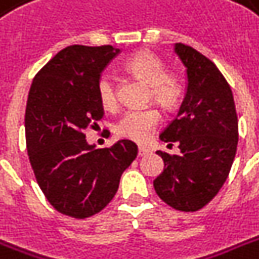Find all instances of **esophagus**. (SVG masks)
Returning a JSON list of instances; mask_svg holds the SVG:
<instances>
[{"instance_id":"esophagus-1","label":"esophagus","mask_w":259,"mask_h":259,"mask_svg":"<svg viewBox=\"0 0 259 259\" xmlns=\"http://www.w3.org/2000/svg\"><path fill=\"white\" fill-rule=\"evenodd\" d=\"M149 153H150V150L144 148V146H140V148H138V157H144V156H146V154H149Z\"/></svg>"}]
</instances>
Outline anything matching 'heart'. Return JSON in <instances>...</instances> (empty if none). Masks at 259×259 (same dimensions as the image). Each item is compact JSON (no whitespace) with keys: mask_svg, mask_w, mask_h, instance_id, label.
Listing matches in <instances>:
<instances>
[{"mask_svg":"<svg viewBox=\"0 0 259 259\" xmlns=\"http://www.w3.org/2000/svg\"><path fill=\"white\" fill-rule=\"evenodd\" d=\"M125 70L149 86V97L161 107L170 110L179 105L184 93L183 80L176 74L165 72V64L156 55L148 51L137 52L126 60ZM97 93L105 109H114L117 106L115 84L110 74L99 76ZM160 121V111L154 107L129 110L115 123V134L142 144L149 140Z\"/></svg>","mask_w":259,"mask_h":259,"instance_id":"obj_1","label":"heart"}]
</instances>
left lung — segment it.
<instances>
[{
	"label": "left lung",
	"instance_id": "obj_1",
	"mask_svg": "<svg viewBox=\"0 0 259 259\" xmlns=\"http://www.w3.org/2000/svg\"><path fill=\"white\" fill-rule=\"evenodd\" d=\"M175 52L187 68V93L177 117L160 140L179 144L180 154L158 150L164 170L153 181L162 201L193 212L217 196L237 153L238 117L231 87L204 55L181 42Z\"/></svg>",
	"mask_w": 259,
	"mask_h": 259
}]
</instances>
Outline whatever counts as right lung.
<instances>
[{
	"instance_id": "add662e5",
	"label": "right lung",
	"mask_w": 259,
	"mask_h": 259,
	"mask_svg": "<svg viewBox=\"0 0 259 259\" xmlns=\"http://www.w3.org/2000/svg\"><path fill=\"white\" fill-rule=\"evenodd\" d=\"M119 54L111 46H70L34 76L25 110L26 150L38 187L56 211L84 219L109 204L137 145L97 149L84 130L103 117L98 79Z\"/></svg>"
}]
</instances>
